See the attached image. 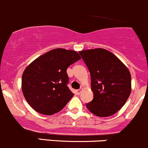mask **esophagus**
Segmentation results:
<instances>
[{
    "mask_svg": "<svg viewBox=\"0 0 148 148\" xmlns=\"http://www.w3.org/2000/svg\"><path fill=\"white\" fill-rule=\"evenodd\" d=\"M82 90H83V89H82V88H80L79 89H78V90H77V95H79L80 94H81L82 91Z\"/></svg>",
    "mask_w": 148,
    "mask_h": 148,
    "instance_id": "esophagus-1",
    "label": "esophagus"
}]
</instances>
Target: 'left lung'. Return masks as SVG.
Instances as JSON below:
<instances>
[{
    "label": "left lung",
    "instance_id": "1",
    "mask_svg": "<svg viewBox=\"0 0 148 148\" xmlns=\"http://www.w3.org/2000/svg\"><path fill=\"white\" fill-rule=\"evenodd\" d=\"M91 76L94 98L86 104L98 117H109L120 110L131 92V75L115 56L103 49L79 52Z\"/></svg>",
    "mask_w": 148,
    "mask_h": 148
}]
</instances>
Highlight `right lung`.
<instances>
[{
    "mask_svg": "<svg viewBox=\"0 0 148 148\" xmlns=\"http://www.w3.org/2000/svg\"><path fill=\"white\" fill-rule=\"evenodd\" d=\"M80 59L74 51L56 49L30 64L22 76V92L29 105L46 115L61 111L74 96L67 86L66 69Z\"/></svg>",
    "mask_w": 148,
    "mask_h": 148,
    "instance_id": "right-lung-1",
    "label": "right lung"
}]
</instances>
